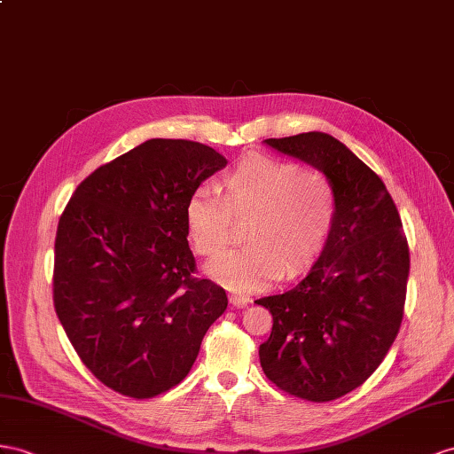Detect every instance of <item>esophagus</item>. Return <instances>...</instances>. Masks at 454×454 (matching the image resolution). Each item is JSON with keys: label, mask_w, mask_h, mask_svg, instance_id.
Here are the masks:
<instances>
[{"label": "esophagus", "mask_w": 454, "mask_h": 454, "mask_svg": "<svg viewBox=\"0 0 454 454\" xmlns=\"http://www.w3.org/2000/svg\"><path fill=\"white\" fill-rule=\"evenodd\" d=\"M251 303V299L247 295H238V294H231L230 295V305L231 307H238V309H243L247 307Z\"/></svg>", "instance_id": "1"}]
</instances>
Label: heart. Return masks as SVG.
<instances>
[{
	"label": "heart",
	"instance_id": "1",
	"mask_svg": "<svg viewBox=\"0 0 454 454\" xmlns=\"http://www.w3.org/2000/svg\"><path fill=\"white\" fill-rule=\"evenodd\" d=\"M218 188L195 190L185 203V228L195 251L223 254L234 226L251 220L246 239L208 266V276L231 292L264 289L284 274L315 261L326 246L338 213V195L326 174L294 160L247 155L218 178Z\"/></svg>",
	"mask_w": 454,
	"mask_h": 454
}]
</instances>
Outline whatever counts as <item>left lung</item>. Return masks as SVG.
<instances>
[{
  "label": "left lung",
  "instance_id": "obj_1",
  "mask_svg": "<svg viewBox=\"0 0 454 454\" xmlns=\"http://www.w3.org/2000/svg\"><path fill=\"white\" fill-rule=\"evenodd\" d=\"M332 180L333 228L318 261L294 289L257 299L272 315L261 366L278 389L310 403L340 399L374 374L397 338L409 243L378 174L324 132L264 139Z\"/></svg>",
  "mask_w": 454,
  "mask_h": 454
}]
</instances>
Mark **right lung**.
<instances>
[{
    "instance_id": "1",
    "label": "right lung",
    "mask_w": 454,
    "mask_h": 454,
    "mask_svg": "<svg viewBox=\"0 0 454 454\" xmlns=\"http://www.w3.org/2000/svg\"><path fill=\"white\" fill-rule=\"evenodd\" d=\"M213 147L147 139L80 182L55 238L53 303L103 386L151 399L188 376L226 292L195 278L185 203L226 167Z\"/></svg>"
}]
</instances>
